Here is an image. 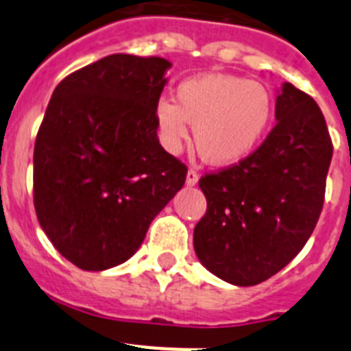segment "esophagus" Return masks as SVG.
Masks as SVG:
<instances>
[{"mask_svg":"<svg viewBox=\"0 0 351 351\" xmlns=\"http://www.w3.org/2000/svg\"><path fill=\"white\" fill-rule=\"evenodd\" d=\"M197 182H198V172H197V170L190 169V170H188V173H186V184L195 186Z\"/></svg>","mask_w":351,"mask_h":351,"instance_id":"obj_1","label":"esophagus"}]
</instances>
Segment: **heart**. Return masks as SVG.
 <instances>
[{"label": "heart", "instance_id": "1", "mask_svg": "<svg viewBox=\"0 0 351 351\" xmlns=\"http://www.w3.org/2000/svg\"><path fill=\"white\" fill-rule=\"evenodd\" d=\"M274 96L262 82L230 73H206L179 84L176 101L160 98L154 108L163 147L178 153L193 125L197 153L206 163L226 167L250 156L274 121Z\"/></svg>", "mask_w": 351, "mask_h": 351}]
</instances>
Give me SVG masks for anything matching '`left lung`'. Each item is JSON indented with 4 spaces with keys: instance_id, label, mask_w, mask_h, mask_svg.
<instances>
[{
    "instance_id": "8db88e82",
    "label": "left lung",
    "mask_w": 351,
    "mask_h": 351,
    "mask_svg": "<svg viewBox=\"0 0 351 351\" xmlns=\"http://www.w3.org/2000/svg\"><path fill=\"white\" fill-rule=\"evenodd\" d=\"M276 119L250 156L198 181L207 210L195 226V253L237 287L262 283L295 258L324 207L332 141L320 107L287 82Z\"/></svg>"
}]
</instances>
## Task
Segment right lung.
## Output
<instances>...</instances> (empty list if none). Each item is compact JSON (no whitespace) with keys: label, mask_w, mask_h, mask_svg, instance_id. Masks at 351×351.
<instances>
[{"label":"right lung","mask_w":351,"mask_h":351,"mask_svg":"<svg viewBox=\"0 0 351 351\" xmlns=\"http://www.w3.org/2000/svg\"><path fill=\"white\" fill-rule=\"evenodd\" d=\"M170 63L112 54L64 77L33 154L36 218L82 271H105L141 247L184 186L186 165L161 147L156 108Z\"/></svg>","instance_id":"1"}]
</instances>
